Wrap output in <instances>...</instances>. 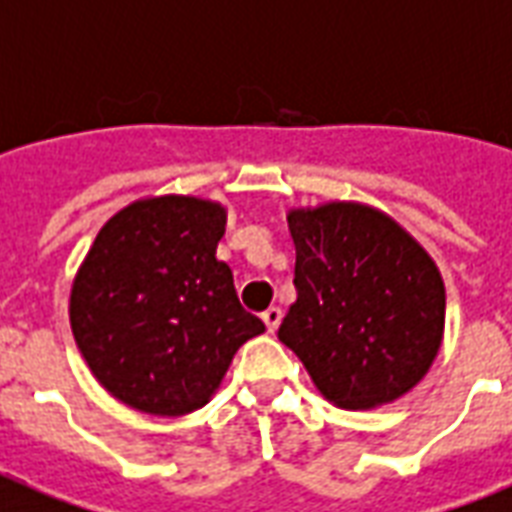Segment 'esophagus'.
Segmentation results:
<instances>
[{
	"label": "esophagus",
	"mask_w": 512,
	"mask_h": 512,
	"mask_svg": "<svg viewBox=\"0 0 512 512\" xmlns=\"http://www.w3.org/2000/svg\"><path fill=\"white\" fill-rule=\"evenodd\" d=\"M281 308H267V311L261 313V319L267 324V333H275L278 330V324H281Z\"/></svg>",
	"instance_id": "esophagus-1"
}]
</instances>
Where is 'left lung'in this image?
I'll list each match as a JSON object with an SVG mask.
<instances>
[{
	"instance_id": "left-lung-1",
	"label": "left lung",
	"mask_w": 512,
	"mask_h": 512,
	"mask_svg": "<svg viewBox=\"0 0 512 512\" xmlns=\"http://www.w3.org/2000/svg\"><path fill=\"white\" fill-rule=\"evenodd\" d=\"M294 289L278 338L341 409L401 398L445 335V283L434 259L390 215L357 201L292 210Z\"/></svg>"
}]
</instances>
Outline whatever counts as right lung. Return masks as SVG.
Wrapping results in <instances>:
<instances>
[{
  "label": "right lung",
  "instance_id": "add662e5",
  "mask_svg": "<svg viewBox=\"0 0 512 512\" xmlns=\"http://www.w3.org/2000/svg\"><path fill=\"white\" fill-rule=\"evenodd\" d=\"M226 207L196 196L138 199L89 248L70 289L78 349L108 393L179 417L218 390L242 343L264 333L215 259Z\"/></svg>",
  "mask_w": 512,
  "mask_h": 512
}]
</instances>
